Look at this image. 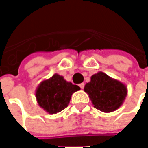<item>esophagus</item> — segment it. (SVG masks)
I'll return each mask as SVG.
<instances>
[{
	"instance_id": "1",
	"label": "esophagus",
	"mask_w": 148,
	"mask_h": 148,
	"mask_svg": "<svg viewBox=\"0 0 148 148\" xmlns=\"http://www.w3.org/2000/svg\"><path fill=\"white\" fill-rule=\"evenodd\" d=\"M79 87H80L81 89H84V86H85V84H84V83H80V84H79Z\"/></svg>"
}]
</instances>
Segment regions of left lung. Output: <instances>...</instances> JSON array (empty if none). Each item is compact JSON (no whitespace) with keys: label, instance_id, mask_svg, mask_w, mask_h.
Masks as SVG:
<instances>
[{"label":"left lung","instance_id":"obj_1","mask_svg":"<svg viewBox=\"0 0 148 148\" xmlns=\"http://www.w3.org/2000/svg\"><path fill=\"white\" fill-rule=\"evenodd\" d=\"M84 90L89 94L94 107L103 112H111L118 109L127 95V88L123 83L103 72L93 74Z\"/></svg>","mask_w":148,"mask_h":148}]
</instances>
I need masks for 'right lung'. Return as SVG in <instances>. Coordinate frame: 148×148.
I'll return each instance as SVG.
<instances>
[{
  "label": "right lung",
  "instance_id": "right-lung-1",
  "mask_svg": "<svg viewBox=\"0 0 148 148\" xmlns=\"http://www.w3.org/2000/svg\"><path fill=\"white\" fill-rule=\"evenodd\" d=\"M79 89L78 86L67 82L62 76L56 74L39 85L36 98L44 110L49 114H56L69 105L72 94Z\"/></svg>",
  "mask_w": 148,
  "mask_h": 148
}]
</instances>
